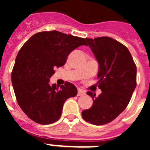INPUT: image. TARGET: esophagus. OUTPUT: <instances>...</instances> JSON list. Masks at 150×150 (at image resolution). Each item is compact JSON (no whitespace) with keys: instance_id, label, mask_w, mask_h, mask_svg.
I'll return each instance as SVG.
<instances>
[{"instance_id":"1","label":"esophagus","mask_w":150,"mask_h":150,"mask_svg":"<svg viewBox=\"0 0 150 150\" xmlns=\"http://www.w3.org/2000/svg\"><path fill=\"white\" fill-rule=\"evenodd\" d=\"M86 94V91L84 90L81 89V88H79L78 89V93H77V96H82V95H84Z\"/></svg>"}]
</instances>
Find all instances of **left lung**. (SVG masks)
<instances>
[{
	"instance_id": "left-lung-1",
	"label": "left lung",
	"mask_w": 150,
	"mask_h": 150,
	"mask_svg": "<svg viewBox=\"0 0 150 150\" xmlns=\"http://www.w3.org/2000/svg\"><path fill=\"white\" fill-rule=\"evenodd\" d=\"M98 62V88L101 94L88 91L93 104L82 112L83 120L102 125L114 120L125 110L137 86V67L126 46L108 37L86 38Z\"/></svg>"
}]
</instances>
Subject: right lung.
I'll list each match as a JSON object with an SVG mask.
<instances>
[{"mask_svg":"<svg viewBox=\"0 0 150 150\" xmlns=\"http://www.w3.org/2000/svg\"><path fill=\"white\" fill-rule=\"evenodd\" d=\"M86 39L57 30L37 33L22 46L16 59L11 79L18 105L30 120L41 125L58 121L65 100L77 94L66 82L50 85L54 69L63 66L71 52Z\"/></svg>","mask_w":150,"mask_h":150,"instance_id":"add662e5","label":"right lung"}]
</instances>
